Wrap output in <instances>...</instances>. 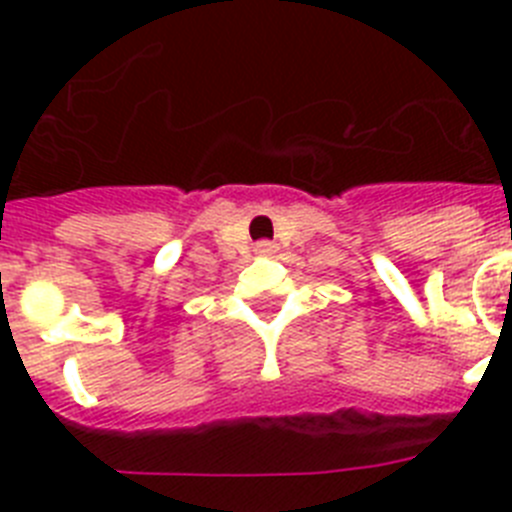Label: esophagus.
Returning a JSON list of instances; mask_svg holds the SVG:
<instances>
[{"instance_id": "obj_1", "label": "esophagus", "mask_w": 512, "mask_h": 512, "mask_svg": "<svg viewBox=\"0 0 512 512\" xmlns=\"http://www.w3.org/2000/svg\"><path fill=\"white\" fill-rule=\"evenodd\" d=\"M256 253H259V256H274V253H277V243H271V241L256 243Z\"/></svg>"}]
</instances>
